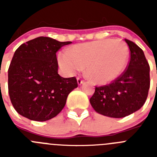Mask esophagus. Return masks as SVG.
<instances>
[{"label": "esophagus", "mask_w": 157, "mask_h": 157, "mask_svg": "<svg viewBox=\"0 0 157 157\" xmlns=\"http://www.w3.org/2000/svg\"><path fill=\"white\" fill-rule=\"evenodd\" d=\"M77 81H78V85H81L82 83L84 82V80H83L81 77H78Z\"/></svg>", "instance_id": "esophagus-1"}]
</instances>
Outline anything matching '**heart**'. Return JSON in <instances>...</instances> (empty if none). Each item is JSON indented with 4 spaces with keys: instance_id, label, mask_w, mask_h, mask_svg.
I'll use <instances>...</instances> for the list:
<instances>
[{
    "instance_id": "1",
    "label": "heart",
    "mask_w": 157,
    "mask_h": 157,
    "mask_svg": "<svg viewBox=\"0 0 157 157\" xmlns=\"http://www.w3.org/2000/svg\"><path fill=\"white\" fill-rule=\"evenodd\" d=\"M127 45L121 40L104 39L79 44L68 52H60L59 65L69 75L86 67L88 76L96 83L105 84L118 78L127 66Z\"/></svg>"
}]
</instances>
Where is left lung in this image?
<instances>
[{"instance_id":"1","label":"left lung","mask_w":157,"mask_h":157,"mask_svg":"<svg viewBox=\"0 0 157 157\" xmlns=\"http://www.w3.org/2000/svg\"><path fill=\"white\" fill-rule=\"evenodd\" d=\"M125 41L130 49L127 68L108 85L96 86L90 99L96 112L109 117H125L141 109L150 87V67L144 52L133 41Z\"/></svg>"}]
</instances>
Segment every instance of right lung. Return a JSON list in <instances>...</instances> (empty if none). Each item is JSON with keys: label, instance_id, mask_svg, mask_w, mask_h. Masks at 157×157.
I'll return each instance as SVG.
<instances>
[{"label": "right lung", "instance_id": "add662e5", "mask_svg": "<svg viewBox=\"0 0 157 157\" xmlns=\"http://www.w3.org/2000/svg\"><path fill=\"white\" fill-rule=\"evenodd\" d=\"M71 43L38 37L16 49L8 67V86L11 102L19 114L42 122L61 112L78 82L75 77L59 76L56 53Z\"/></svg>", "mask_w": 157, "mask_h": 157}]
</instances>
